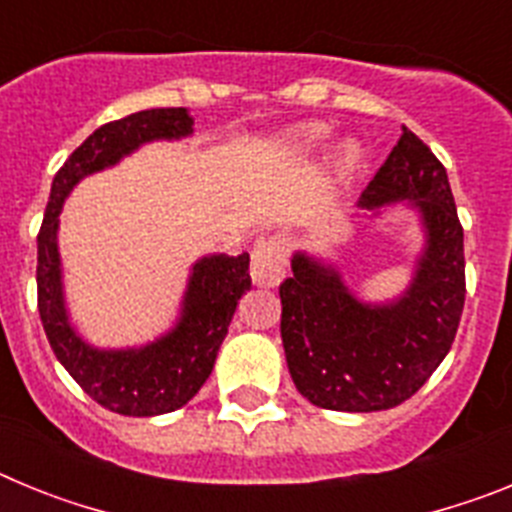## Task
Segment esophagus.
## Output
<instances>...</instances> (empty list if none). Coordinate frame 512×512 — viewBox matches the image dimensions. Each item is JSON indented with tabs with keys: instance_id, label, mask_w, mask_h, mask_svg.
I'll list each match as a JSON object with an SVG mask.
<instances>
[{
	"instance_id": "1",
	"label": "esophagus",
	"mask_w": 512,
	"mask_h": 512,
	"mask_svg": "<svg viewBox=\"0 0 512 512\" xmlns=\"http://www.w3.org/2000/svg\"><path fill=\"white\" fill-rule=\"evenodd\" d=\"M287 274V251L279 238H264L253 246L251 277L259 287H277Z\"/></svg>"
}]
</instances>
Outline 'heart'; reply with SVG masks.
<instances>
[{
	"mask_svg": "<svg viewBox=\"0 0 512 512\" xmlns=\"http://www.w3.org/2000/svg\"><path fill=\"white\" fill-rule=\"evenodd\" d=\"M320 138H325V130H315V133L310 135V140L312 143H318ZM343 158H346V164L351 166L356 161V158H359V151H356V148H346V153H343Z\"/></svg>",
	"mask_w": 512,
	"mask_h": 512,
	"instance_id": "1",
	"label": "heart"
}]
</instances>
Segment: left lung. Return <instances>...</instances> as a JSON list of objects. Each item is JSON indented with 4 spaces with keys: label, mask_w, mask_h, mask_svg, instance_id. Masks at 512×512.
Segmentation results:
<instances>
[{
    "label": "left lung",
    "mask_w": 512,
    "mask_h": 512,
    "mask_svg": "<svg viewBox=\"0 0 512 512\" xmlns=\"http://www.w3.org/2000/svg\"><path fill=\"white\" fill-rule=\"evenodd\" d=\"M395 202L420 212L425 233L413 282L397 300L361 302L333 266L302 251L279 287L289 374L318 408H395L428 382L454 343L467 295L464 230L446 169L408 128L361 192L359 207L379 212Z\"/></svg>",
    "instance_id": "8db88e82"
}]
</instances>
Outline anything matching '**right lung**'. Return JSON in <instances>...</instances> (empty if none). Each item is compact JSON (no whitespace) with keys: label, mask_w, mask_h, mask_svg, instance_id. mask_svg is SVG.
Instances as JSON below:
<instances>
[{"label":"right lung","mask_w":512,"mask_h":512,"mask_svg":"<svg viewBox=\"0 0 512 512\" xmlns=\"http://www.w3.org/2000/svg\"><path fill=\"white\" fill-rule=\"evenodd\" d=\"M184 107L143 110L94 130L53 176L38 233V310L53 354L79 387L102 408L133 418L174 413L187 405L215 366L238 300L251 289L248 253L202 256L192 266L182 315L174 328L140 348H94L76 333L63 300L58 215L84 176L115 166L151 140L192 135Z\"/></svg>","instance_id":"1"}]
</instances>
